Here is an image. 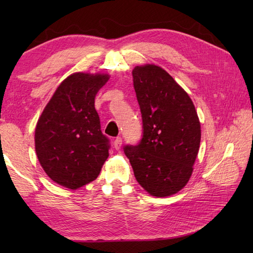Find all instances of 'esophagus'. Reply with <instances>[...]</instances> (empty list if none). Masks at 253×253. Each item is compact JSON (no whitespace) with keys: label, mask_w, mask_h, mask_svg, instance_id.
<instances>
[{"label":"esophagus","mask_w":253,"mask_h":253,"mask_svg":"<svg viewBox=\"0 0 253 253\" xmlns=\"http://www.w3.org/2000/svg\"><path fill=\"white\" fill-rule=\"evenodd\" d=\"M122 143H123V139L122 137H117L115 140H114V148L116 150H120L122 147Z\"/></svg>","instance_id":"esophagus-1"}]
</instances>
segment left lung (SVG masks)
Returning a JSON list of instances; mask_svg holds the SVG:
<instances>
[{
	"instance_id": "8db88e82",
	"label": "left lung",
	"mask_w": 253,
	"mask_h": 253,
	"mask_svg": "<svg viewBox=\"0 0 253 253\" xmlns=\"http://www.w3.org/2000/svg\"><path fill=\"white\" fill-rule=\"evenodd\" d=\"M133 88L142 117V138L124 148L137 181L154 197H169L186 186L201 139L191 99L157 65L136 66Z\"/></svg>"
}]
</instances>
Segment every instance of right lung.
I'll return each mask as SVG.
<instances>
[{
	"instance_id": "add662e5",
	"label": "right lung",
	"mask_w": 253,
	"mask_h": 253,
	"mask_svg": "<svg viewBox=\"0 0 253 253\" xmlns=\"http://www.w3.org/2000/svg\"><path fill=\"white\" fill-rule=\"evenodd\" d=\"M110 76L75 73L58 85L37 123L38 160L56 184L77 189L93 181L109 157L94 98Z\"/></svg>"
}]
</instances>
